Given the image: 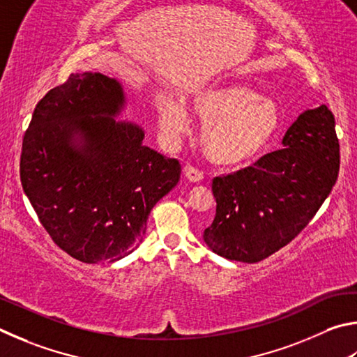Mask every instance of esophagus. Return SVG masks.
I'll list each match as a JSON object with an SVG mask.
<instances>
[{
	"label": "esophagus",
	"instance_id": "obj_1",
	"mask_svg": "<svg viewBox=\"0 0 357 357\" xmlns=\"http://www.w3.org/2000/svg\"><path fill=\"white\" fill-rule=\"evenodd\" d=\"M183 174H185V178L190 180V182H192V183H197L202 180V172L192 166H185Z\"/></svg>",
	"mask_w": 357,
	"mask_h": 357
}]
</instances>
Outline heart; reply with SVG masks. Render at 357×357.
I'll use <instances>...</instances> for the list:
<instances>
[{
    "label": "heart",
    "instance_id": "heart-1",
    "mask_svg": "<svg viewBox=\"0 0 357 357\" xmlns=\"http://www.w3.org/2000/svg\"><path fill=\"white\" fill-rule=\"evenodd\" d=\"M188 108L204 123L201 146L207 158L221 166H241L265 152L280 128L276 103L238 84H210L188 96ZM160 130L167 142L188 133L190 116L183 105L165 100Z\"/></svg>",
    "mask_w": 357,
    "mask_h": 357
}]
</instances>
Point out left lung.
Instances as JSON below:
<instances>
[{
	"label": "left lung",
	"mask_w": 357,
	"mask_h": 357,
	"mask_svg": "<svg viewBox=\"0 0 357 357\" xmlns=\"http://www.w3.org/2000/svg\"><path fill=\"white\" fill-rule=\"evenodd\" d=\"M271 152L226 177L213 178L216 216L204 241L224 259L255 264L307 226L339 174V139L326 105L299 114Z\"/></svg>",
	"instance_id": "8db88e82"
}]
</instances>
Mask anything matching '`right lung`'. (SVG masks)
Returning a JSON list of instances; mask_svg holds the SVG:
<instances>
[{
  "label": "right lung",
  "instance_id": "add662e5",
  "mask_svg": "<svg viewBox=\"0 0 357 357\" xmlns=\"http://www.w3.org/2000/svg\"><path fill=\"white\" fill-rule=\"evenodd\" d=\"M125 106L119 79L72 73L37 103L23 137L24 195L56 245L84 264L133 252L180 178L177 160L144 146L141 125L117 121Z\"/></svg>",
  "mask_w": 357,
  "mask_h": 357
}]
</instances>
